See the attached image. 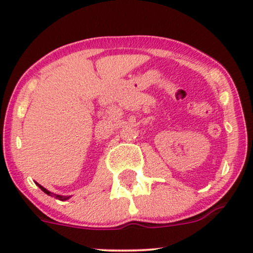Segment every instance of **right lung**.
Listing matches in <instances>:
<instances>
[{
    "label": "right lung",
    "mask_w": 253,
    "mask_h": 253,
    "mask_svg": "<svg viewBox=\"0 0 253 253\" xmlns=\"http://www.w3.org/2000/svg\"><path fill=\"white\" fill-rule=\"evenodd\" d=\"M38 186H39V187H40V188H42V191H44V192H45V193H46V195H48V196H55V197H56V198H60V200H62V201H63V200H68V198H70V197H61V196H58V195H53V193L48 192V191L46 190V188H44V187H42V186H40V185H39V183H38Z\"/></svg>",
    "instance_id": "add662e5"
}]
</instances>
